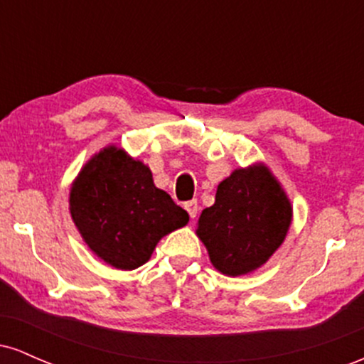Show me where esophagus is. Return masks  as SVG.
<instances>
[{
	"label": "esophagus",
	"mask_w": 364,
	"mask_h": 364,
	"mask_svg": "<svg viewBox=\"0 0 364 364\" xmlns=\"http://www.w3.org/2000/svg\"><path fill=\"white\" fill-rule=\"evenodd\" d=\"M185 208L188 214H190L191 219H195L196 214H198V203H196V200H190V202H186Z\"/></svg>",
	"instance_id": "1"
}]
</instances>
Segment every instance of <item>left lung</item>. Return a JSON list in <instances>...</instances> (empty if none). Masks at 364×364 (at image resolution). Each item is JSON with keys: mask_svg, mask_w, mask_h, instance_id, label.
<instances>
[{"mask_svg": "<svg viewBox=\"0 0 364 364\" xmlns=\"http://www.w3.org/2000/svg\"><path fill=\"white\" fill-rule=\"evenodd\" d=\"M292 207L269 168L255 164L232 171L219 183L215 203L203 208L196 236L212 265L229 277L253 272L282 245Z\"/></svg>", "mask_w": 364, "mask_h": 364, "instance_id": "obj_1", "label": "left lung"}]
</instances>
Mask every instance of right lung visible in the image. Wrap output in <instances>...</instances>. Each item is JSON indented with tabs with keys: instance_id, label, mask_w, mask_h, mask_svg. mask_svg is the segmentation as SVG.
I'll list each match as a JSON object with an SVG mask.
<instances>
[{
	"instance_id": "1",
	"label": "right lung",
	"mask_w": 364,
	"mask_h": 364,
	"mask_svg": "<svg viewBox=\"0 0 364 364\" xmlns=\"http://www.w3.org/2000/svg\"><path fill=\"white\" fill-rule=\"evenodd\" d=\"M70 214L92 252L121 270L149 262L161 237L190 220L154 185L147 166L114 145L78 173L70 190Z\"/></svg>"
}]
</instances>
